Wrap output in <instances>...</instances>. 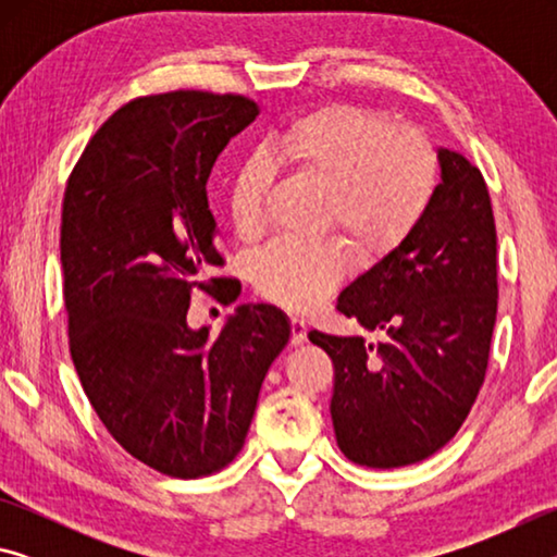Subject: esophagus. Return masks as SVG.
<instances>
[{
    "label": "esophagus",
    "instance_id": "obj_1",
    "mask_svg": "<svg viewBox=\"0 0 557 557\" xmlns=\"http://www.w3.org/2000/svg\"><path fill=\"white\" fill-rule=\"evenodd\" d=\"M289 326H292V346H301L307 342V322L305 319H299V317H292L289 319Z\"/></svg>",
    "mask_w": 557,
    "mask_h": 557
}]
</instances>
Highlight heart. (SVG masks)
<instances>
[{
    "instance_id": "heart-1",
    "label": "heart",
    "mask_w": 557,
    "mask_h": 557,
    "mask_svg": "<svg viewBox=\"0 0 557 557\" xmlns=\"http://www.w3.org/2000/svg\"><path fill=\"white\" fill-rule=\"evenodd\" d=\"M265 157L324 191L326 221L363 252L400 245L435 199L437 159L428 139L414 129L391 127L381 112L366 108L305 112L270 139ZM268 186L270 166L262 157L245 159L233 172L225 209L240 240L262 233ZM346 268V250L336 240H277L250 260V280L275 305L307 309L344 280Z\"/></svg>"
}]
</instances>
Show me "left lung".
I'll use <instances>...</instances> for the list:
<instances>
[{
  "instance_id": "left-lung-1",
  "label": "left lung",
  "mask_w": 557,
  "mask_h": 557,
  "mask_svg": "<svg viewBox=\"0 0 557 557\" xmlns=\"http://www.w3.org/2000/svg\"><path fill=\"white\" fill-rule=\"evenodd\" d=\"M428 213L348 282L336 309L379 342L309 332L334 361L336 445L356 465H414L457 435L482 388L496 324V225L479 169L437 149Z\"/></svg>"
}]
</instances>
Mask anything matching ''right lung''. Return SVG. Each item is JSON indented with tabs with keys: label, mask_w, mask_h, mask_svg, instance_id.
<instances>
[{
	"label": "right lung",
	"mask_w": 557,
	"mask_h": 557,
	"mask_svg": "<svg viewBox=\"0 0 557 557\" xmlns=\"http://www.w3.org/2000/svg\"><path fill=\"white\" fill-rule=\"evenodd\" d=\"M243 96L176 90L120 108L63 196L61 268L73 366L108 432L162 474L223 469L248 435L270 366L289 342L272 305H240L221 334L186 322L191 292L223 265L206 182L256 122ZM240 289L225 285V305Z\"/></svg>",
	"instance_id": "right-lung-1"
}]
</instances>
